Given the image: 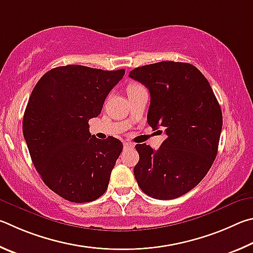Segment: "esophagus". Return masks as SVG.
<instances>
[{"instance_id": "obj_1", "label": "esophagus", "mask_w": 253, "mask_h": 253, "mask_svg": "<svg viewBox=\"0 0 253 253\" xmlns=\"http://www.w3.org/2000/svg\"><path fill=\"white\" fill-rule=\"evenodd\" d=\"M131 148H134V144L131 143V142H126L124 143V149H131Z\"/></svg>"}]
</instances>
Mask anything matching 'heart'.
I'll list each match as a JSON object with an SVG mask.
<instances>
[{
    "instance_id": "b5f03b06",
    "label": "heart",
    "mask_w": 253,
    "mask_h": 253,
    "mask_svg": "<svg viewBox=\"0 0 253 253\" xmlns=\"http://www.w3.org/2000/svg\"><path fill=\"white\" fill-rule=\"evenodd\" d=\"M140 88H143L142 86L140 85V84H138V83H131L130 85L127 86V94H130V93H132V92L138 91V90H140Z\"/></svg>"
}]
</instances>
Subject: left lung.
Wrapping results in <instances>:
<instances>
[{"label": "left lung", "mask_w": 253, "mask_h": 253, "mask_svg": "<svg viewBox=\"0 0 253 253\" xmlns=\"http://www.w3.org/2000/svg\"><path fill=\"white\" fill-rule=\"evenodd\" d=\"M129 77L149 88L148 123L167 134L157 151L135 145L140 156L133 170L136 182L158 200L179 198L200 183L218 153L219 102L205 75L189 63L158 62L133 69Z\"/></svg>", "instance_id": "obj_1"}]
</instances>
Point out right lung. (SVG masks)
I'll return each mask as SVG.
<instances>
[{"mask_svg":"<svg viewBox=\"0 0 253 253\" xmlns=\"http://www.w3.org/2000/svg\"><path fill=\"white\" fill-rule=\"evenodd\" d=\"M126 71L83 65L57 66L34 86L23 117V135L43 182L65 200H96L109 185L122 152L120 140L91 136L88 120Z\"/></svg>","mask_w":253,"mask_h":253,"instance_id":"1","label":"right lung"}]
</instances>
